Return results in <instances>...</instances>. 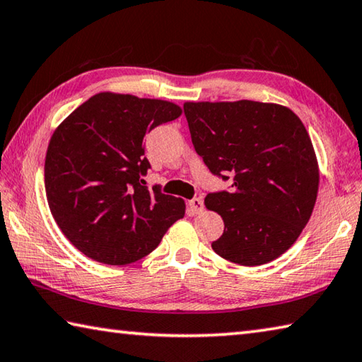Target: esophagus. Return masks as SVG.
Listing matches in <instances>:
<instances>
[{"label":"esophagus","mask_w":362,"mask_h":362,"mask_svg":"<svg viewBox=\"0 0 362 362\" xmlns=\"http://www.w3.org/2000/svg\"><path fill=\"white\" fill-rule=\"evenodd\" d=\"M188 204H189V209H192L193 214H201L204 210V201L201 198H194Z\"/></svg>","instance_id":"1"}]
</instances>
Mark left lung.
I'll use <instances>...</instances> for the list:
<instances>
[{
    "label": "left lung",
    "mask_w": 362,
    "mask_h": 362,
    "mask_svg": "<svg viewBox=\"0 0 362 362\" xmlns=\"http://www.w3.org/2000/svg\"><path fill=\"white\" fill-rule=\"evenodd\" d=\"M192 142L206 166L231 192L209 193L225 231L216 255L240 266L271 262L290 248L310 220L320 170L304 123L274 103H185Z\"/></svg>",
    "instance_id": "left-lung-1"
}]
</instances>
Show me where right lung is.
Here are the masks:
<instances>
[{
	"mask_svg": "<svg viewBox=\"0 0 362 362\" xmlns=\"http://www.w3.org/2000/svg\"><path fill=\"white\" fill-rule=\"evenodd\" d=\"M174 103L98 93L52 134L44 166L45 194L58 228L78 252L123 266L158 247L185 215V201L144 185L150 169L144 137L179 118Z\"/></svg>",
	"mask_w": 362,
	"mask_h": 362,
	"instance_id": "1",
	"label": "right lung"
}]
</instances>
